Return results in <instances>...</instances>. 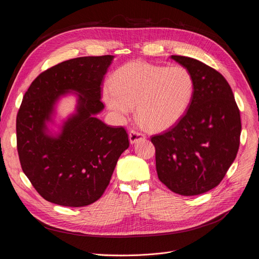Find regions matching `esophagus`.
Instances as JSON below:
<instances>
[{
	"instance_id": "34e87169",
	"label": "esophagus",
	"mask_w": 259,
	"mask_h": 259,
	"mask_svg": "<svg viewBox=\"0 0 259 259\" xmlns=\"http://www.w3.org/2000/svg\"><path fill=\"white\" fill-rule=\"evenodd\" d=\"M128 137H130V142L132 144L134 143H137L139 141H142V140H145V135L140 133V132H137V131H131L130 134H128Z\"/></svg>"
}]
</instances>
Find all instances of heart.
Wrapping results in <instances>:
<instances>
[{"label":"heart","mask_w":259,"mask_h":259,"mask_svg":"<svg viewBox=\"0 0 259 259\" xmlns=\"http://www.w3.org/2000/svg\"><path fill=\"white\" fill-rule=\"evenodd\" d=\"M194 94V79L182 66L165 67L132 62L120 67L102 98L117 116L124 118L137 105V118L148 131L163 132L179 123Z\"/></svg>","instance_id":"heart-1"}]
</instances>
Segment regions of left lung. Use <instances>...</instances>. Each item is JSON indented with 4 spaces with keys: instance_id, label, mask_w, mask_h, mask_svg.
Here are the masks:
<instances>
[{
    "instance_id": "8db88e82",
    "label": "left lung",
    "mask_w": 259,
    "mask_h": 259,
    "mask_svg": "<svg viewBox=\"0 0 259 259\" xmlns=\"http://www.w3.org/2000/svg\"><path fill=\"white\" fill-rule=\"evenodd\" d=\"M193 76L194 94L179 123L151 137L159 180L181 195L217 187L236 158L240 114L224 76L200 60L171 55Z\"/></svg>"
}]
</instances>
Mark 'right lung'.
Listing matches in <instances>:
<instances>
[{
  "label": "right lung",
  "instance_id": "1",
  "mask_svg": "<svg viewBox=\"0 0 259 259\" xmlns=\"http://www.w3.org/2000/svg\"><path fill=\"white\" fill-rule=\"evenodd\" d=\"M113 58L66 60L40 73L24 95L17 116L19 158L24 174L46 201L66 207L96 202L130 145L124 127H112L95 117L104 108L101 83ZM72 90L79 93L76 113L53 137L45 123L59 97Z\"/></svg>",
  "mask_w": 259,
  "mask_h": 259
}]
</instances>
